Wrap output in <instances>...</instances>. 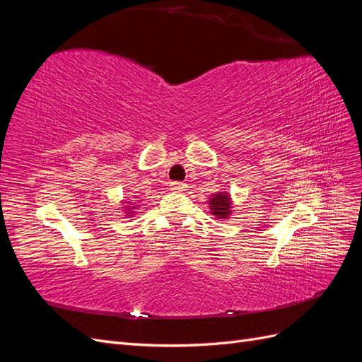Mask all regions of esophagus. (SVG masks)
<instances>
[{
  "label": "esophagus",
  "mask_w": 362,
  "mask_h": 362,
  "mask_svg": "<svg viewBox=\"0 0 362 362\" xmlns=\"http://www.w3.org/2000/svg\"><path fill=\"white\" fill-rule=\"evenodd\" d=\"M170 189L175 190V192H181L185 189V184L181 182V181H172L170 182Z\"/></svg>",
  "instance_id": "obj_1"
}]
</instances>
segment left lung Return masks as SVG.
<instances>
[{"label":"left lung","instance_id":"1","mask_svg":"<svg viewBox=\"0 0 362 362\" xmlns=\"http://www.w3.org/2000/svg\"><path fill=\"white\" fill-rule=\"evenodd\" d=\"M210 206H211V213L214 216H217L218 218H225L226 216H229L231 201H229V196L226 193L221 192L218 194H214V198H211Z\"/></svg>","mask_w":362,"mask_h":362}]
</instances>
